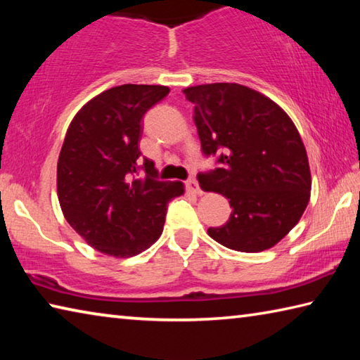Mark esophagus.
<instances>
[{
    "label": "esophagus",
    "instance_id": "1",
    "mask_svg": "<svg viewBox=\"0 0 360 360\" xmlns=\"http://www.w3.org/2000/svg\"><path fill=\"white\" fill-rule=\"evenodd\" d=\"M187 187H188V191H192L193 193L202 195V188H200V186H198V181L195 179V178H191V179L187 181Z\"/></svg>",
    "mask_w": 360,
    "mask_h": 360
}]
</instances>
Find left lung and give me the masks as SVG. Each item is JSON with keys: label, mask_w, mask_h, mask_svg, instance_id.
<instances>
[{"label": "left lung", "mask_w": 360, "mask_h": 360, "mask_svg": "<svg viewBox=\"0 0 360 360\" xmlns=\"http://www.w3.org/2000/svg\"><path fill=\"white\" fill-rule=\"evenodd\" d=\"M202 152L217 168L198 173L200 187L229 198L231 214L208 235L240 252L281 241L309 202L311 173L294 122L275 101L240 84L187 87Z\"/></svg>", "instance_id": "8db88e82"}]
</instances>
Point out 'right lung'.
Returning <instances> with one entry per match:
<instances>
[{
	"mask_svg": "<svg viewBox=\"0 0 360 360\" xmlns=\"http://www.w3.org/2000/svg\"><path fill=\"white\" fill-rule=\"evenodd\" d=\"M168 94L165 85H117L82 106L66 131L58 202L71 227L103 254L146 251L162 235L168 203L184 193L182 182L158 181L138 144L144 114Z\"/></svg>",
	"mask_w": 360,
	"mask_h": 360,
	"instance_id": "1",
	"label": "right lung"
}]
</instances>
